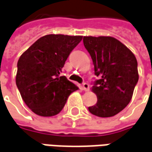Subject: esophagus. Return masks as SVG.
<instances>
[{"instance_id": "1", "label": "esophagus", "mask_w": 152, "mask_h": 152, "mask_svg": "<svg viewBox=\"0 0 152 152\" xmlns=\"http://www.w3.org/2000/svg\"><path fill=\"white\" fill-rule=\"evenodd\" d=\"M82 88H83L85 91H88L90 90V86L87 83H84V84L82 85Z\"/></svg>"}]
</instances>
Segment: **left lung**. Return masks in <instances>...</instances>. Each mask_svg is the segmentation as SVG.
I'll use <instances>...</instances> for the list:
<instances>
[{"label":"left lung","mask_w":152,"mask_h":152,"mask_svg":"<svg viewBox=\"0 0 152 152\" xmlns=\"http://www.w3.org/2000/svg\"><path fill=\"white\" fill-rule=\"evenodd\" d=\"M83 43L92 59L95 75L101 76L91 87L97 102L88 110L99 117L114 116L132 98L139 79L137 58L112 37H84Z\"/></svg>","instance_id":"1"}]
</instances>
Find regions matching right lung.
Wrapping results in <instances>:
<instances>
[{"label":"right lung","mask_w":152,"mask_h":152,"mask_svg":"<svg viewBox=\"0 0 152 152\" xmlns=\"http://www.w3.org/2000/svg\"><path fill=\"white\" fill-rule=\"evenodd\" d=\"M81 40V36L46 35L20 56L15 83L26 105L35 114L46 117L57 115L68 96L78 90L76 85L59 75Z\"/></svg>","instance_id":"1"}]
</instances>
